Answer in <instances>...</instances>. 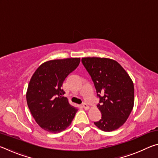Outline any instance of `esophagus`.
Segmentation results:
<instances>
[{
  "label": "esophagus",
  "instance_id": "1",
  "mask_svg": "<svg viewBox=\"0 0 158 158\" xmlns=\"http://www.w3.org/2000/svg\"><path fill=\"white\" fill-rule=\"evenodd\" d=\"M82 106H83V107L84 108V109H85V110H88V109H89V106L87 105V104H85V103H84L82 105Z\"/></svg>",
  "mask_w": 158,
  "mask_h": 158
}]
</instances>
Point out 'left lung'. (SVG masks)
<instances>
[{"instance_id": "8db88e82", "label": "left lung", "mask_w": 158, "mask_h": 158, "mask_svg": "<svg viewBox=\"0 0 158 158\" xmlns=\"http://www.w3.org/2000/svg\"><path fill=\"white\" fill-rule=\"evenodd\" d=\"M81 62L100 98L97 106L102 117L94 124L105 132L118 129L127 121L134 106L132 79L117 61L110 58L86 57L82 58Z\"/></svg>"}]
</instances>
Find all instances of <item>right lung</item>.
Listing matches in <instances>:
<instances>
[{"instance_id":"1","label":"right lung","mask_w":158,"mask_h":158,"mask_svg":"<svg viewBox=\"0 0 158 158\" xmlns=\"http://www.w3.org/2000/svg\"><path fill=\"white\" fill-rule=\"evenodd\" d=\"M79 63V58L47 61L31 77L26 92L27 105L35 121L47 132H62L75 116L77 109L63 97L65 93L61 87Z\"/></svg>"}]
</instances>
